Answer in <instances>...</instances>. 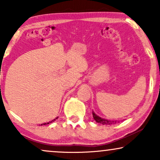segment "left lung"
<instances>
[{
    "instance_id": "1",
    "label": "left lung",
    "mask_w": 160,
    "mask_h": 160,
    "mask_svg": "<svg viewBox=\"0 0 160 160\" xmlns=\"http://www.w3.org/2000/svg\"><path fill=\"white\" fill-rule=\"evenodd\" d=\"M92 115H93V118L96 121V122L100 123V124L112 125V124H115L117 123V121H111V120H107V119H105V118H102L101 117H99L98 115H96L94 112H92Z\"/></svg>"
}]
</instances>
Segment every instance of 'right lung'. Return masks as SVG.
Returning a JSON list of instances; mask_svg holds the SVG:
<instances>
[{
    "instance_id": "add662e5",
    "label": "right lung",
    "mask_w": 160,
    "mask_h": 160,
    "mask_svg": "<svg viewBox=\"0 0 160 160\" xmlns=\"http://www.w3.org/2000/svg\"><path fill=\"white\" fill-rule=\"evenodd\" d=\"M57 118H58V117H57V118H54V119H53V120H52V121H51V122H48V123H45V124H42L41 125H42V124L45 125V124H49V123H52V122H54V121H56V119H57Z\"/></svg>"
}]
</instances>
